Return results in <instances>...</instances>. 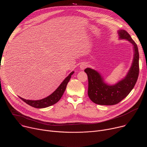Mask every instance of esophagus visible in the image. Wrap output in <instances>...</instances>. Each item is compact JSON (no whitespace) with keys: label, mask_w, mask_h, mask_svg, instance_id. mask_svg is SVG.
Listing matches in <instances>:
<instances>
[{"label":"esophagus","mask_w":147,"mask_h":147,"mask_svg":"<svg viewBox=\"0 0 147 147\" xmlns=\"http://www.w3.org/2000/svg\"><path fill=\"white\" fill-rule=\"evenodd\" d=\"M86 66H87V64H86V63H82L80 65V69H81V70H84L85 68H86Z\"/></svg>","instance_id":"obj_1"}]
</instances>
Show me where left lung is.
I'll return each instance as SVG.
<instances>
[{
	"label": "left lung",
	"mask_w": 147,
	"mask_h": 147,
	"mask_svg": "<svg viewBox=\"0 0 147 147\" xmlns=\"http://www.w3.org/2000/svg\"><path fill=\"white\" fill-rule=\"evenodd\" d=\"M119 39L129 41L133 46L134 58L131 66L126 76L114 85H109L97 71L86 68L84 71L88 78L89 98L93 102L101 105H115L125 98L132 91L139 74V52L137 44L125 30H118Z\"/></svg>",
	"instance_id": "1"
}]
</instances>
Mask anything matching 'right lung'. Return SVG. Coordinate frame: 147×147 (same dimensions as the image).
<instances>
[{
  "label": "right lung",
  "mask_w": 147,
  "mask_h": 147,
  "mask_svg": "<svg viewBox=\"0 0 147 147\" xmlns=\"http://www.w3.org/2000/svg\"><path fill=\"white\" fill-rule=\"evenodd\" d=\"M74 71H72V72H71L69 75L67 76L63 81V82L60 84L58 88L56 89L52 94H51L50 95H49L46 98L40 100H28V99L22 98L20 96L19 98L22 100H24V102H26L27 104L36 108H44L50 107L52 105H54L56 102H58L61 98L62 96L63 95L65 91L67 84L69 81L70 79L71 78V75L74 74Z\"/></svg>",
  "instance_id": "1"
}]
</instances>
